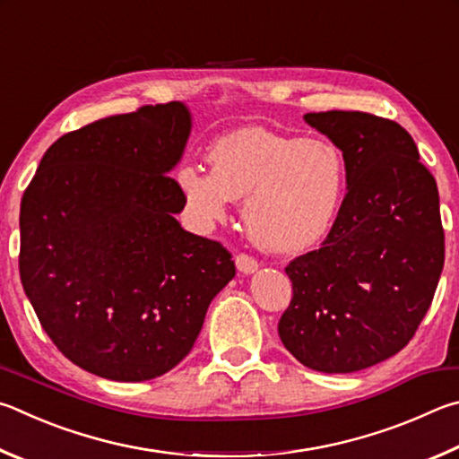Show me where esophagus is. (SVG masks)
I'll return each mask as SVG.
<instances>
[{
    "instance_id": "1",
    "label": "esophagus",
    "mask_w": 459,
    "mask_h": 459,
    "mask_svg": "<svg viewBox=\"0 0 459 459\" xmlns=\"http://www.w3.org/2000/svg\"><path fill=\"white\" fill-rule=\"evenodd\" d=\"M236 266L242 274H252V272L258 270V260L250 254H238L236 255Z\"/></svg>"
}]
</instances>
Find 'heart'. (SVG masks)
Segmentation results:
<instances>
[{"mask_svg": "<svg viewBox=\"0 0 459 459\" xmlns=\"http://www.w3.org/2000/svg\"><path fill=\"white\" fill-rule=\"evenodd\" d=\"M212 169L181 167L179 183L201 223L220 221L230 201H244L247 234L264 250L300 252L333 228L347 171L323 139H294L258 126L239 128L209 149Z\"/></svg>", "mask_w": 459, "mask_h": 459, "instance_id": "heart-1", "label": "heart"}]
</instances>
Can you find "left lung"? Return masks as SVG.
Masks as SVG:
<instances>
[{
    "label": "left lung",
    "mask_w": 459,
    "mask_h": 459,
    "mask_svg": "<svg viewBox=\"0 0 459 459\" xmlns=\"http://www.w3.org/2000/svg\"><path fill=\"white\" fill-rule=\"evenodd\" d=\"M304 120L342 151L347 195L318 250L286 266L292 300L278 323L284 347L320 373H352L405 347L444 270L439 193L395 120L359 110Z\"/></svg>",
    "instance_id": "1"
}]
</instances>
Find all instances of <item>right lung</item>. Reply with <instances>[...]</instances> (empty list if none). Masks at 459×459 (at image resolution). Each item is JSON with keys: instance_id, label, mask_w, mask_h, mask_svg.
Here are the masks:
<instances>
[{"instance_id": "right-lung-1", "label": "right lung", "mask_w": 459, "mask_h": 459, "mask_svg": "<svg viewBox=\"0 0 459 459\" xmlns=\"http://www.w3.org/2000/svg\"><path fill=\"white\" fill-rule=\"evenodd\" d=\"M189 131L181 102L100 118L62 134L23 191V290L62 355L104 379L171 371L236 276L220 242L175 220L187 199L167 173Z\"/></svg>"}]
</instances>
